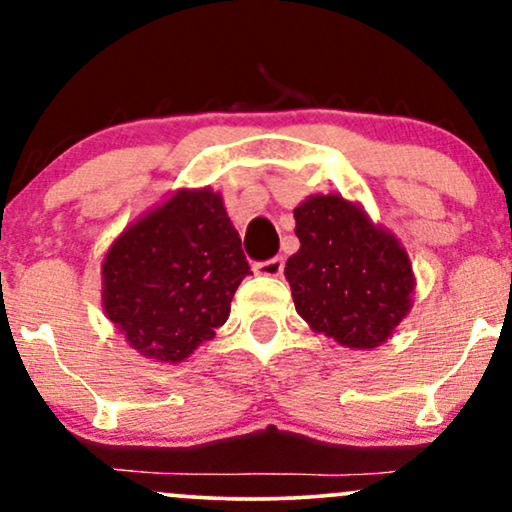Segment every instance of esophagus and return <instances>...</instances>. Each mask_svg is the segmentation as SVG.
<instances>
[{
	"mask_svg": "<svg viewBox=\"0 0 512 512\" xmlns=\"http://www.w3.org/2000/svg\"><path fill=\"white\" fill-rule=\"evenodd\" d=\"M255 272L262 276H281V272H284V260L281 257H272L267 262H257Z\"/></svg>",
	"mask_w": 512,
	"mask_h": 512,
	"instance_id": "esophagus-1",
	"label": "esophagus"
}]
</instances>
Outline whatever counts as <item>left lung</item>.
<instances>
[{
  "label": "left lung",
  "instance_id": "1",
  "mask_svg": "<svg viewBox=\"0 0 512 512\" xmlns=\"http://www.w3.org/2000/svg\"><path fill=\"white\" fill-rule=\"evenodd\" d=\"M301 248L286 262L296 313L349 349L385 344L414 305L407 248L342 195H310L296 209Z\"/></svg>",
  "mask_w": 512,
  "mask_h": 512
}]
</instances>
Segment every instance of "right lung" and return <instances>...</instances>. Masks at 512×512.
<instances>
[{"instance_id": "1", "label": "right lung", "mask_w": 512, "mask_h": 512, "mask_svg": "<svg viewBox=\"0 0 512 512\" xmlns=\"http://www.w3.org/2000/svg\"><path fill=\"white\" fill-rule=\"evenodd\" d=\"M248 274L221 192L180 187L105 252L103 313L139 356L180 363L228 320Z\"/></svg>"}]
</instances>
